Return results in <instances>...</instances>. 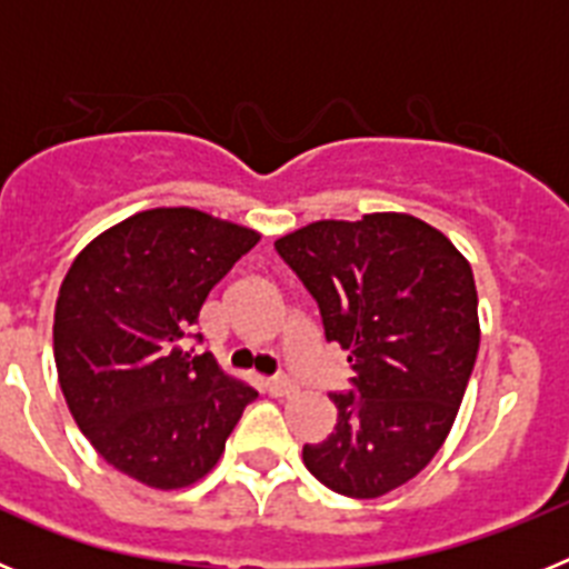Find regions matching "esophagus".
Masks as SVG:
<instances>
[{
    "label": "esophagus",
    "mask_w": 569,
    "mask_h": 569,
    "mask_svg": "<svg viewBox=\"0 0 569 569\" xmlns=\"http://www.w3.org/2000/svg\"><path fill=\"white\" fill-rule=\"evenodd\" d=\"M268 390L270 396H276V399H290V396L299 393V387H296V381L284 379V376H276V379L268 381Z\"/></svg>",
    "instance_id": "obj_1"
}]
</instances>
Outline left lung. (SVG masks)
Segmentation results:
<instances>
[{"instance_id":"1","label":"left lung","mask_w":569,"mask_h":569,"mask_svg":"<svg viewBox=\"0 0 569 569\" xmlns=\"http://www.w3.org/2000/svg\"><path fill=\"white\" fill-rule=\"evenodd\" d=\"M276 250L353 370V390L330 393L333 433L301 459L333 492L379 499L430 465L465 399L481 339L470 261L407 213L325 219Z\"/></svg>"}]
</instances>
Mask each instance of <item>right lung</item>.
<instances>
[{"instance_id":"1","label":"right lung","mask_w":569,"mask_h":569,"mask_svg":"<svg viewBox=\"0 0 569 569\" xmlns=\"http://www.w3.org/2000/svg\"><path fill=\"white\" fill-rule=\"evenodd\" d=\"M256 241L202 210L153 208L70 264L53 313L59 387L97 453L130 479L179 490L208 476L259 396L184 347L210 290Z\"/></svg>"}]
</instances>
